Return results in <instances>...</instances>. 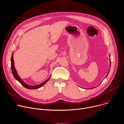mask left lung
Instances as JSON below:
<instances>
[{"mask_svg":"<svg viewBox=\"0 0 124 124\" xmlns=\"http://www.w3.org/2000/svg\"><path fill=\"white\" fill-rule=\"evenodd\" d=\"M110 67H111V59H110ZM109 71H110V70H109V71H108V74H107V75L106 77H107V76H108V73H109ZM106 77H105V78H106ZM92 89H93V88H92Z\"/></svg>","mask_w":124,"mask_h":124,"instance_id":"8db88e82","label":"left lung"}]
</instances>
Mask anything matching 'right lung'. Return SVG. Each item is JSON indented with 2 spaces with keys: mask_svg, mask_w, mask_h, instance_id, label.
<instances>
[{
  "mask_svg": "<svg viewBox=\"0 0 124 124\" xmlns=\"http://www.w3.org/2000/svg\"><path fill=\"white\" fill-rule=\"evenodd\" d=\"M13 53L12 54L11 56V71H12V73L13 75L14 76V77L15 78L16 80H17L19 83L25 88H26L27 89H38L40 87H41L42 86H43L46 83H47V81H49V80L50 79V77H49L47 80H46L45 81H44L43 83H41L39 85H35V86H30L27 85V84H26L21 80V79L20 78V77L18 76V74L17 73V71H16L15 67H14V60H13Z\"/></svg>",
  "mask_w": 124,
  "mask_h": 124,
  "instance_id": "right-lung-1",
  "label": "right lung"
}]
</instances>
